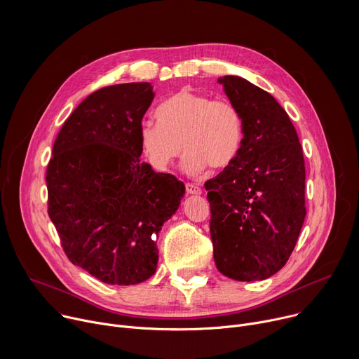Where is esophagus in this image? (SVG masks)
<instances>
[{
  "instance_id": "esophagus-1",
  "label": "esophagus",
  "mask_w": 359,
  "mask_h": 359,
  "mask_svg": "<svg viewBox=\"0 0 359 359\" xmlns=\"http://www.w3.org/2000/svg\"><path fill=\"white\" fill-rule=\"evenodd\" d=\"M186 191H187L189 194H196V196H198V194H201V187L197 186V184H193V183H187V184H186Z\"/></svg>"
}]
</instances>
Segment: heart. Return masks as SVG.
Returning a JSON list of instances; mask_svg holds the SVG:
<instances>
[{
  "mask_svg": "<svg viewBox=\"0 0 359 359\" xmlns=\"http://www.w3.org/2000/svg\"><path fill=\"white\" fill-rule=\"evenodd\" d=\"M159 122L144 121L139 142L144 156L156 170H166L187 149L183 170L198 175L209 165L229 166L243 142V122L237 108L227 100L182 89L156 111Z\"/></svg>",
  "mask_w": 359,
  "mask_h": 359,
  "instance_id": "heart-1",
  "label": "heart"
}]
</instances>
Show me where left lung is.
<instances>
[{
	"label": "left lung",
	"instance_id": "8db88e82",
	"mask_svg": "<svg viewBox=\"0 0 359 359\" xmlns=\"http://www.w3.org/2000/svg\"><path fill=\"white\" fill-rule=\"evenodd\" d=\"M217 82L240 112L244 137L236 159L204 183L213 257L231 280L262 281L285 266L304 224L302 147L274 96L234 75Z\"/></svg>",
	"mask_w": 359,
	"mask_h": 359
}]
</instances>
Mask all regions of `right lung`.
Wrapping results in <instances>:
<instances>
[{
  "label": "right lung",
  "mask_w": 359,
  "mask_h": 359,
  "mask_svg": "<svg viewBox=\"0 0 359 359\" xmlns=\"http://www.w3.org/2000/svg\"><path fill=\"white\" fill-rule=\"evenodd\" d=\"M155 92L149 82L102 88L64 123L46 169L48 215L72 264L111 285L156 273V238L184 184L140 162L139 126Z\"/></svg>",
  "instance_id": "obj_1"
}]
</instances>
